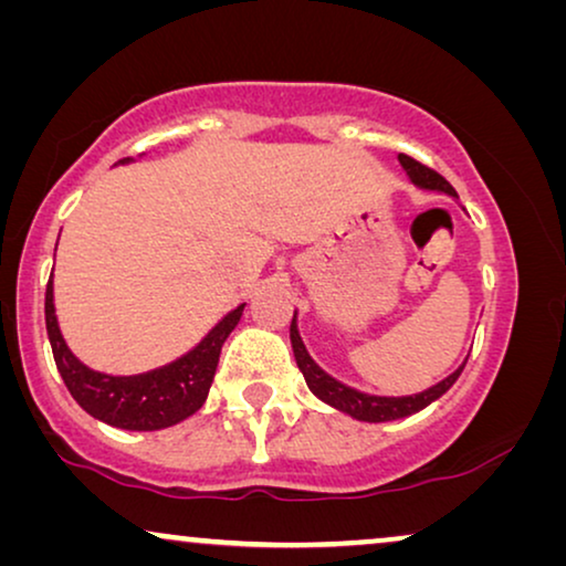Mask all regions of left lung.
Masks as SVG:
<instances>
[{"label": "left lung", "mask_w": 566, "mask_h": 566, "mask_svg": "<svg viewBox=\"0 0 566 566\" xmlns=\"http://www.w3.org/2000/svg\"><path fill=\"white\" fill-rule=\"evenodd\" d=\"M400 164H402V169L410 174L412 185H418L420 189H433V192L459 197L457 189H453L439 171L428 169V166L416 161L412 156L400 154ZM294 315H297V313H294ZM290 338H292V348H294V359H297V366H300L302 377H305V381H307V387L313 389V392L321 397L323 402L333 405V408H338L340 412H348V416L356 418V420H366V423H385V420L408 418V416H412V412L428 408V405H431L433 400H439L446 389H449L453 381L459 379V374L467 364L464 361L457 371L449 374V377L439 381V385H433L431 389H426V392H420V395L377 397V395H364V392H359V389L340 385V381L333 379L331 374H325L321 366L310 359L307 348L300 338V331H297V323H294V317H292V325H290Z\"/></svg>", "instance_id": "obj_1"}]
</instances>
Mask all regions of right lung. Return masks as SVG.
I'll return each instance as SVG.
<instances>
[{
    "mask_svg": "<svg viewBox=\"0 0 566 566\" xmlns=\"http://www.w3.org/2000/svg\"><path fill=\"white\" fill-rule=\"evenodd\" d=\"M53 280V274H51ZM45 286V328L51 338L53 359L63 381L74 400L90 416L105 420L115 428L127 431H158L185 420L202 408L210 392L214 369H218L220 348L243 315V305L228 313L205 340L161 369L135 374V377H109L86 369V366L69 352L66 340L59 331L53 307V282Z\"/></svg>",
    "mask_w": 566,
    "mask_h": 566,
    "instance_id": "add662e5",
    "label": "right lung"
}]
</instances>
